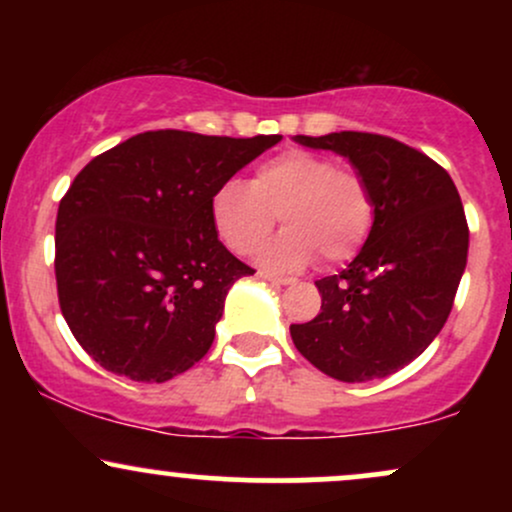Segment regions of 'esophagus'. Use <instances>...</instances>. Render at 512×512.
Instances as JSON below:
<instances>
[{"mask_svg":"<svg viewBox=\"0 0 512 512\" xmlns=\"http://www.w3.org/2000/svg\"><path fill=\"white\" fill-rule=\"evenodd\" d=\"M264 281H269V284H276V286H289L293 284V279H289V276H276V274H269V272H262L260 274Z\"/></svg>","mask_w":512,"mask_h":512,"instance_id":"34e87169","label":"esophagus"}]
</instances>
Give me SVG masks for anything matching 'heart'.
Listing matches in <instances>:
<instances>
[{"instance_id": "heart-1", "label": "heart", "mask_w": 512, "mask_h": 512, "mask_svg": "<svg viewBox=\"0 0 512 512\" xmlns=\"http://www.w3.org/2000/svg\"><path fill=\"white\" fill-rule=\"evenodd\" d=\"M211 223L226 248L250 255L272 233L276 216L284 233L260 252L262 267L298 272L315 260L344 262L366 243L375 204L368 182L354 168H337L330 156L291 149L269 158L248 182H221L209 202Z\"/></svg>"}]
</instances>
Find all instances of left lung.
<instances>
[{
    "mask_svg": "<svg viewBox=\"0 0 512 512\" xmlns=\"http://www.w3.org/2000/svg\"><path fill=\"white\" fill-rule=\"evenodd\" d=\"M293 142L344 156L368 182L375 214L354 262L315 281L320 313L291 325V339L334 380L387 378L424 354L452 310L469 250L457 187L426 154L380 134Z\"/></svg>",
    "mask_w": 512,
    "mask_h": 512,
    "instance_id": "8db88e82",
    "label": "left lung"
}]
</instances>
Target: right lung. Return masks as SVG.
Returning <instances> with one entry per match:
<instances>
[{
	"instance_id": "obj_1",
	"label": "right lung",
	"mask_w": 512,
	"mask_h": 512,
	"mask_svg": "<svg viewBox=\"0 0 512 512\" xmlns=\"http://www.w3.org/2000/svg\"><path fill=\"white\" fill-rule=\"evenodd\" d=\"M158 129L93 158L55 223L60 308L81 349L137 383H166L209 351L228 289L252 274L214 231L221 182L279 144Z\"/></svg>"
}]
</instances>
